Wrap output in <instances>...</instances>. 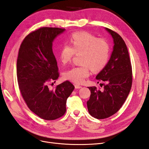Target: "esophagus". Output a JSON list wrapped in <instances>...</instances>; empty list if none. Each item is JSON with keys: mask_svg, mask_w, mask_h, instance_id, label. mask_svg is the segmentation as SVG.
<instances>
[{"mask_svg": "<svg viewBox=\"0 0 149 149\" xmlns=\"http://www.w3.org/2000/svg\"><path fill=\"white\" fill-rule=\"evenodd\" d=\"M74 87H75V89H79V88H82L81 86H80L79 84H75L74 85Z\"/></svg>", "mask_w": 149, "mask_h": 149, "instance_id": "34e87169", "label": "esophagus"}]
</instances>
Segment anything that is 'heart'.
<instances>
[{"mask_svg":"<svg viewBox=\"0 0 149 149\" xmlns=\"http://www.w3.org/2000/svg\"><path fill=\"white\" fill-rule=\"evenodd\" d=\"M69 45H64L58 53L62 65L70 63L76 55H79L82 65L74 66L64 72L65 79L75 83H81L90 75L91 68L94 72L103 70L109 61L110 45L104 38H98L87 31L72 33L68 40Z\"/></svg>","mask_w":149,"mask_h":149,"instance_id":"heart-1","label":"heart"}]
</instances>
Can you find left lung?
Returning a JSON list of instances; mask_svg holds the SVG:
<instances>
[{"mask_svg":"<svg viewBox=\"0 0 149 149\" xmlns=\"http://www.w3.org/2000/svg\"><path fill=\"white\" fill-rule=\"evenodd\" d=\"M114 39V48L107 65L96 76L104 81L103 90L88 87L91 91L87 101L89 113L94 118L104 119L116 113L127 99L132 84V71L127 46L120 36L108 28ZM99 83V82H98Z\"/></svg>","mask_w":149,"mask_h":149,"instance_id":"left-lung-1","label":"left lung"}]
</instances>
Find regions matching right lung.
Masks as SVG:
<instances>
[{"mask_svg": "<svg viewBox=\"0 0 149 149\" xmlns=\"http://www.w3.org/2000/svg\"><path fill=\"white\" fill-rule=\"evenodd\" d=\"M65 29L41 27L22 42L17 61L19 89L29 109L40 118L55 120L66 112V100L74 89L69 81L50 90L48 85L59 77L52 43Z\"/></svg>", "mask_w": 149, "mask_h": 149, "instance_id": "obj_1", "label": "right lung"}]
</instances>
